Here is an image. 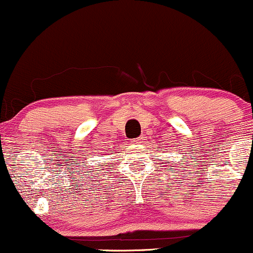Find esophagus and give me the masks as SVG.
<instances>
[{"label": "esophagus", "mask_w": 253, "mask_h": 253, "mask_svg": "<svg viewBox=\"0 0 253 253\" xmlns=\"http://www.w3.org/2000/svg\"><path fill=\"white\" fill-rule=\"evenodd\" d=\"M145 140H146V139H145V135H140L135 139L134 143L135 144H145Z\"/></svg>", "instance_id": "34e87169"}]
</instances>
